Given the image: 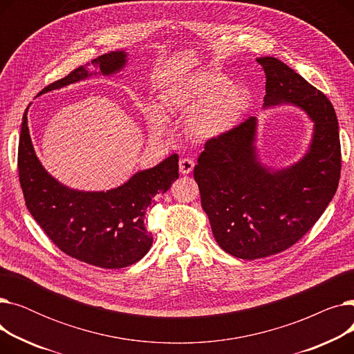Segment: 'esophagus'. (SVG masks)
<instances>
[{
  "mask_svg": "<svg viewBox=\"0 0 354 354\" xmlns=\"http://www.w3.org/2000/svg\"><path fill=\"white\" fill-rule=\"evenodd\" d=\"M194 166H195V162L191 158H182L179 160V171L182 175L191 174L194 171Z\"/></svg>",
  "mask_w": 354,
  "mask_h": 354,
  "instance_id": "34e87169",
  "label": "esophagus"
}]
</instances>
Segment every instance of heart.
Wrapping results in <instances>:
<instances>
[{"label":"heart","mask_w":354,"mask_h":354,"mask_svg":"<svg viewBox=\"0 0 354 354\" xmlns=\"http://www.w3.org/2000/svg\"><path fill=\"white\" fill-rule=\"evenodd\" d=\"M165 104L174 111L196 113L191 122L195 136L211 139L221 136L236 123L248 106V91L234 86L221 74H196L167 90ZM149 120L160 126L166 122L163 110L152 106Z\"/></svg>","instance_id":"heart-1"}]
</instances>
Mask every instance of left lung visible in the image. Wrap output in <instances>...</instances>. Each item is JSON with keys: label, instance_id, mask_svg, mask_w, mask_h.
I'll return each instance as SVG.
<instances>
[{"label": "left lung", "instance_id": "1", "mask_svg": "<svg viewBox=\"0 0 354 354\" xmlns=\"http://www.w3.org/2000/svg\"><path fill=\"white\" fill-rule=\"evenodd\" d=\"M257 62L267 79L264 106H300L314 122V136L299 163L275 172L257 160L252 116L207 140L194 169L202 209L218 245L243 259L283 252L301 239L336 194L342 171L339 122L330 100L283 62Z\"/></svg>", "mask_w": 354, "mask_h": 354}]
</instances>
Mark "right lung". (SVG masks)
<instances>
[{
    "label": "right lung",
    "instance_id": "add662e5",
    "mask_svg": "<svg viewBox=\"0 0 354 354\" xmlns=\"http://www.w3.org/2000/svg\"><path fill=\"white\" fill-rule=\"evenodd\" d=\"M123 51H113L91 60L103 74L120 70ZM88 76L80 66L66 77L44 87L46 91L76 83ZM178 155L152 169L138 172L122 187L107 192L73 191L51 178L37 159L31 143L27 110L18 142V179L26 205L51 243L64 254L100 268H123L142 259L151 250L153 235L147 231L145 215L179 178Z\"/></svg>",
    "mask_w": 354,
    "mask_h": 354
}]
</instances>
